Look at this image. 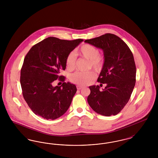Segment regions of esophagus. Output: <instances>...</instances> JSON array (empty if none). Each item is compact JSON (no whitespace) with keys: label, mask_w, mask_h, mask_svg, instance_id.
I'll return each mask as SVG.
<instances>
[{"label":"esophagus","mask_w":158,"mask_h":158,"mask_svg":"<svg viewBox=\"0 0 158 158\" xmlns=\"http://www.w3.org/2000/svg\"><path fill=\"white\" fill-rule=\"evenodd\" d=\"M77 89H78V90H80V89H81L82 88H83V86H81V85H77Z\"/></svg>","instance_id":"34e87169"}]
</instances>
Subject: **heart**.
<instances>
[{"instance_id":"1","label":"heart","mask_w":158,"mask_h":158,"mask_svg":"<svg viewBox=\"0 0 158 158\" xmlns=\"http://www.w3.org/2000/svg\"><path fill=\"white\" fill-rule=\"evenodd\" d=\"M79 54L88 60V68H94L97 71H100L104 66V59L99 55V50L94 45L85 44L82 45L78 50ZM76 56L73 52L69 53L66 59V66L68 70L70 71L75 68ZM95 76L93 70L85 72L76 71L70 76V81L72 83L80 85H86L92 81Z\"/></svg>"}]
</instances>
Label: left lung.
<instances>
[{
    "instance_id": "8db88e82",
    "label": "left lung",
    "mask_w": 158,
    "mask_h": 158,
    "mask_svg": "<svg viewBox=\"0 0 158 158\" xmlns=\"http://www.w3.org/2000/svg\"><path fill=\"white\" fill-rule=\"evenodd\" d=\"M85 43L103 51L104 66L97 81L106 84L102 91L98 85L90 86L88 102L101 115H117L127 104L135 86L136 68L133 53L124 41L113 34L86 40Z\"/></svg>"
}]
</instances>
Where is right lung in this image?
<instances>
[{
    "label": "right lung",
    "mask_w": 158,
    "mask_h": 158,
    "mask_svg": "<svg viewBox=\"0 0 158 158\" xmlns=\"http://www.w3.org/2000/svg\"><path fill=\"white\" fill-rule=\"evenodd\" d=\"M47 38L32 47L26 55L21 70L23 95L35 114L47 120H55L67 111L76 92L74 84L64 82L60 75L66 69L68 54L82 42ZM59 78L64 83L53 87Z\"/></svg>",
    "instance_id": "right-lung-1"
}]
</instances>
